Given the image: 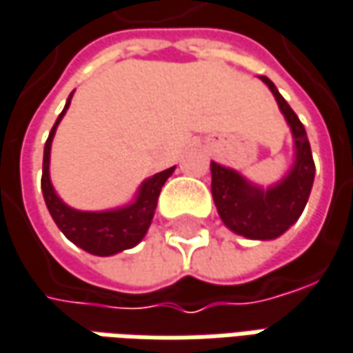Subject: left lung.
<instances>
[{
  "label": "left lung",
  "instance_id": "left-lung-1",
  "mask_svg": "<svg viewBox=\"0 0 353 353\" xmlns=\"http://www.w3.org/2000/svg\"><path fill=\"white\" fill-rule=\"evenodd\" d=\"M260 79L274 93L279 111L291 128L295 162L281 181L268 189L250 183L232 168L211 162V191L226 228L250 240H274L295 225L303 213L314 181V162L307 130L295 111L277 92L272 79L265 76Z\"/></svg>",
  "mask_w": 353,
  "mask_h": 353
}]
</instances>
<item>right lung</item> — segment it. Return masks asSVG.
<instances>
[{
    "label": "right lung",
    "mask_w": 353,
    "mask_h": 353,
    "mask_svg": "<svg viewBox=\"0 0 353 353\" xmlns=\"http://www.w3.org/2000/svg\"><path fill=\"white\" fill-rule=\"evenodd\" d=\"M72 95L68 97L66 105L62 113L56 119L54 127L48 134V140L44 144V158H43V188L44 203L48 207V213L54 219L56 226L62 230V234L74 242L81 250L90 252L93 256H113L123 250L134 248L142 238L146 236L150 223L154 219V211L158 205V197L165 179L174 174V168H168L160 174H154L152 177L144 179L142 185L137 191V197L132 203L125 207H117L109 211H78L66 205L64 201L58 197V193L52 188L50 181V146L56 134V128L60 125L62 117L66 115Z\"/></svg>",
    "instance_id": "obj_1"
}]
</instances>
